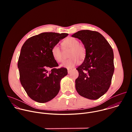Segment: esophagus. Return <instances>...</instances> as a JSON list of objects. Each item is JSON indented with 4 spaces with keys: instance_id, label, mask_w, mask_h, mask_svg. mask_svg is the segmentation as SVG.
<instances>
[{
    "instance_id": "34e87169",
    "label": "esophagus",
    "mask_w": 132,
    "mask_h": 132,
    "mask_svg": "<svg viewBox=\"0 0 132 132\" xmlns=\"http://www.w3.org/2000/svg\"><path fill=\"white\" fill-rule=\"evenodd\" d=\"M71 69H68V73H70L71 72Z\"/></svg>"
}]
</instances>
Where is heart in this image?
I'll list each match as a JSON object with an SVG mask.
<instances>
[{"label":"heart","instance_id":"1","mask_svg":"<svg viewBox=\"0 0 132 132\" xmlns=\"http://www.w3.org/2000/svg\"><path fill=\"white\" fill-rule=\"evenodd\" d=\"M62 45L66 51H70L68 60L65 61L61 66L71 68L78 64L80 61L85 59L86 56V49L85 46L79 43L78 39L73 37H69L64 40ZM52 53L54 59L57 62H62L64 60V53L61 47L58 45H55Z\"/></svg>","mask_w":132,"mask_h":132}]
</instances>
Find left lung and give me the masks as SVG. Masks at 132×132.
<instances>
[{"instance_id": "8db88e82", "label": "left lung", "mask_w": 132, "mask_h": 132, "mask_svg": "<svg viewBox=\"0 0 132 132\" xmlns=\"http://www.w3.org/2000/svg\"><path fill=\"white\" fill-rule=\"evenodd\" d=\"M72 37L80 40L86 49L83 63L76 69L79 76L75 87L81 96L97 100L108 91L114 70L112 48L100 33L88 30H81Z\"/></svg>"}]
</instances>
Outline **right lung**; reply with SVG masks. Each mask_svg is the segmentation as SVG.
<instances>
[{
    "mask_svg": "<svg viewBox=\"0 0 132 132\" xmlns=\"http://www.w3.org/2000/svg\"><path fill=\"white\" fill-rule=\"evenodd\" d=\"M68 35L42 33L30 37L22 46L18 62L20 80L33 100L45 103L59 92L60 81L67 75V69L55 68L59 64L53 57L52 50Z\"/></svg>",
    "mask_w": 132,
    "mask_h": 132,
    "instance_id": "right-lung-1",
    "label": "right lung"
}]
</instances>
